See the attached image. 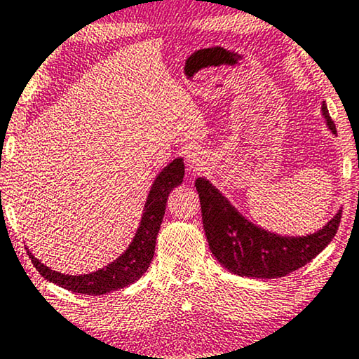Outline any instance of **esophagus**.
<instances>
[{
	"instance_id": "obj_1",
	"label": "esophagus",
	"mask_w": 359,
	"mask_h": 359,
	"mask_svg": "<svg viewBox=\"0 0 359 359\" xmlns=\"http://www.w3.org/2000/svg\"><path fill=\"white\" fill-rule=\"evenodd\" d=\"M206 165V156L203 151H198V149H194V151H189V154H187V168H189L191 172H200V170H203Z\"/></svg>"
}]
</instances>
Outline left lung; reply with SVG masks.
Returning <instances> with one entry per match:
<instances>
[{
  "instance_id": "left-lung-1",
  "label": "left lung",
  "mask_w": 359,
  "mask_h": 359,
  "mask_svg": "<svg viewBox=\"0 0 359 359\" xmlns=\"http://www.w3.org/2000/svg\"><path fill=\"white\" fill-rule=\"evenodd\" d=\"M320 109L327 127L337 136L325 100ZM195 187L210 249L224 269L239 276L281 278L301 269L330 244L340 224L341 210H338L329 223L312 234L281 236L242 216L208 179L198 177Z\"/></svg>"
}]
</instances>
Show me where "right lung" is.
I'll use <instances>...</instances> for the list:
<instances>
[{
  "label": "right lung",
  "mask_w": 359,
  "mask_h": 359,
  "mask_svg": "<svg viewBox=\"0 0 359 359\" xmlns=\"http://www.w3.org/2000/svg\"><path fill=\"white\" fill-rule=\"evenodd\" d=\"M184 174V159L175 158L156 175L148 198H146L140 226L130 245L123 250V254H120V257L105 265L104 269L86 275H65L43 265L27 250L34 266L50 283H55V285L68 291L90 296H100L105 292L122 290V287L140 280L153 260L156 237H158L165 213V201H168V196L172 189L182 184Z\"/></svg>",
  "instance_id": "obj_1"
}]
</instances>
